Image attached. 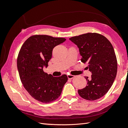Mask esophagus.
Segmentation results:
<instances>
[{"label": "esophagus", "instance_id": "1", "mask_svg": "<svg viewBox=\"0 0 128 128\" xmlns=\"http://www.w3.org/2000/svg\"><path fill=\"white\" fill-rule=\"evenodd\" d=\"M67 77L69 79H72V78H74V77H75V76L70 75V74H68V75H67Z\"/></svg>", "mask_w": 128, "mask_h": 128}]
</instances>
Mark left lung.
I'll use <instances>...</instances> for the list:
<instances>
[{
  "label": "left lung",
  "instance_id": "8db88e82",
  "mask_svg": "<svg viewBox=\"0 0 128 128\" xmlns=\"http://www.w3.org/2000/svg\"><path fill=\"white\" fill-rule=\"evenodd\" d=\"M79 49L81 61L88 64L90 78L85 76L87 86L78 90L88 100L99 99L110 90L115 79L118 63L114 48L107 38L96 33H87L69 38Z\"/></svg>",
  "mask_w": 128,
  "mask_h": 128
}]
</instances>
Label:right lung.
I'll return each mask as SVG.
<instances>
[{
    "instance_id": "add662e5",
    "label": "right lung",
    "mask_w": 128,
    "mask_h": 128,
    "mask_svg": "<svg viewBox=\"0 0 128 128\" xmlns=\"http://www.w3.org/2000/svg\"><path fill=\"white\" fill-rule=\"evenodd\" d=\"M64 38L48 35L30 37L19 52L17 67L21 82L34 99L43 103L54 101L67 82L66 75L53 77L44 72L51 59L53 48L66 41Z\"/></svg>"
}]
</instances>
